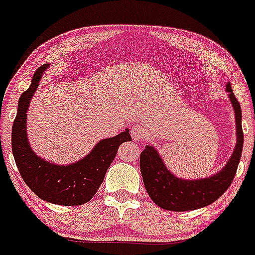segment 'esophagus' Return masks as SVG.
<instances>
[{
    "mask_svg": "<svg viewBox=\"0 0 255 255\" xmlns=\"http://www.w3.org/2000/svg\"><path fill=\"white\" fill-rule=\"evenodd\" d=\"M130 132H131V136L134 138V140H141V139L147 136V130L141 125H134Z\"/></svg>",
    "mask_w": 255,
    "mask_h": 255,
    "instance_id": "esophagus-1",
    "label": "esophagus"
}]
</instances>
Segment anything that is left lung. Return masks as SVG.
<instances>
[{
  "mask_svg": "<svg viewBox=\"0 0 255 255\" xmlns=\"http://www.w3.org/2000/svg\"><path fill=\"white\" fill-rule=\"evenodd\" d=\"M229 100L233 105L236 124V144L229 162L218 172L203 179H182L173 175L162 159L157 148L147 144L140 153V171L144 186L150 199L167 211L186 212L209 206L218 199L233 182L244 144L242 128V107L226 84Z\"/></svg>",
  "mask_w": 255,
  "mask_h": 255,
  "instance_id": "left-lung-1",
  "label": "left lung"
}]
</instances>
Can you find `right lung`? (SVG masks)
<instances>
[{
	"mask_svg": "<svg viewBox=\"0 0 255 255\" xmlns=\"http://www.w3.org/2000/svg\"><path fill=\"white\" fill-rule=\"evenodd\" d=\"M49 66L42 65L35 71L30 87L19 98L11 132L12 154L22 180L40 199L60 206H80L96 195L119 147L124 141L131 140V136L130 130L125 129L116 136L102 139L85 157L69 164H56L39 157L28 140L26 112L42 75Z\"/></svg>",
	"mask_w": 255,
	"mask_h": 255,
	"instance_id": "right-lung-1",
	"label": "right lung"
}]
</instances>
